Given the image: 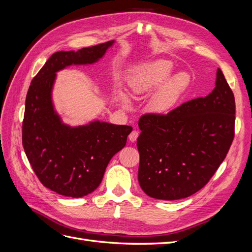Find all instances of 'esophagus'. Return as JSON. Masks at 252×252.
Instances as JSON below:
<instances>
[{"mask_svg": "<svg viewBox=\"0 0 252 252\" xmlns=\"http://www.w3.org/2000/svg\"><path fill=\"white\" fill-rule=\"evenodd\" d=\"M137 137H138V132L136 131V130H133V131L129 134L130 142H135Z\"/></svg>", "mask_w": 252, "mask_h": 252, "instance_id": "esophagus-1", "label": "esophagus"}]
</instances>
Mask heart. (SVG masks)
Segmentation results:
<instances>
[{
    "mask_svg": "<svg viewBox=\"0 0 252 252\" xmlns=\"http://www.w3.org/2000/svg\"><path fill=\"white\" fill-rule=\"evenodd\" d=\"M172 72L173 63L166 59L154 60L137 65L128 76L129 88L135 96H144L164 82L153 94L150 100V108L152 111L164 114L174 106L189 82V76L185 73H179L169 78ZM120 98L124 104H128V98L125 94L121 93Z\"/></svg>",
    "mask_w": 252,
    "mask_h": 252,
    "instance_id": "1",
    "label": "heart"
}]
</instances>
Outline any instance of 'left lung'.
I'll return each mask as SVG.
<instances>
[{"label": "left lung", "instance_id": "obj_1", "mask_svg": "<svg viewBox=\"0 0 252 252\" xmlns=\"http://www.w3.org/2000/svg\"><path fill=\"white\" fill-rule=\"evenodd\" d=\"M235 96L218 68L216 88L206 97L182 103L166 115H143L136 145L144 192L177 200L201 189L226 158L235 136Z\"/></svg>", "mask_w": 252, "mask_h": 252}]
</instances>
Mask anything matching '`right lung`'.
Listing matches in <instances>:
<instances>
[{
  "instance_id": "right-lung-1",
  "label": "right lung",
  "mask_w": 252,
  "mask_h": 252,
  "mask_svg": "<svg viewBox=\"0 0 252 252\" xmlns=\"http://www.w3.org/2000/svg\"><path fill=\"white\" fill-rule=\"evenodd\" d=\"M114 40L52 55L33 78L26 97L23 147L41 184L57 194L80 198L101 184L112 156L123 149L131 126L94 121L71 127L56 114L51 93L56 72L72 64H91Z\"/></svg>"
}]
</instances>
